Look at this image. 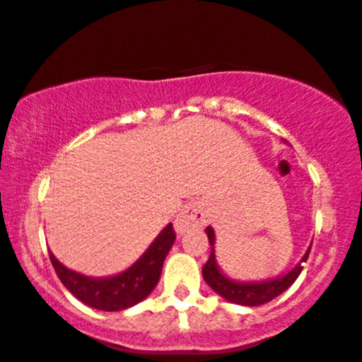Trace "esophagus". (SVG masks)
<instances>
[{
	"label": "esophagus",
	"instance_id": "34e87169",
	"mask_svg": "<svg viewBox=\"0 0 362 362\" xmlns=\"http://www.w3.org/2000/svg\"><path fill=\"white\" fill-rule=\"evenodd\" d=\"M206 223V208L202 202H191L180 211L174 220V228L177 233H185L191 228L203 227Z\"/></svg>",
	"mask_w": 362,
	"mask_h": 362
}]
</instances>
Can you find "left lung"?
Segmentation results:
<instances>
[{"mask_svg":"<svg viewBox=\"0 0 362 362\" xmlns=\"http://www.w3.org/2000/svg\"><path fill=\"white\" fill-rule=\"evenodd\" d=\"M205 232L208 235V240H210L211 252L206 264L203 266V278H205L208 286H210L215 293H218L222 298L237 305H245V307H259V305H264L267 301H271L276 298V296L281 295L283 291H286L300 276L301 269H303L301 262H307L310 249H312V245H310L307 252H305V256L301 257V261L293 267L290 273L278 276V278L273 279H266V281L240 283L227 278V276L220 271L215 259V232L211 227H206Z\"/></svg>","mask_w":362,"mask_h":362,"instance_id":"1","label":"left lung"}]
</instances>
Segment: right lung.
I'll list each match as a JSON object with an SVG mask.
<instances>
[{"label":"right lung","instance_id":"add662e5","mask_svg":"<svg viewBox=\"0 0 362 362\" xmlns=\"http://www.w3.org/2000/svg\"><path fill=\"white\" fill-rule=\"evenodd\" d=\"M174 240H176V232L173 223H169L140 259H137V262H134L123 273L110 278H89L67 269L55 259L52 252H49V256L61 283L79 301L103 312H120L140 303L151 295L159 283L164 259L171 250Z\"/></svg>","mask_w":362,"mask_h":362}]
</instances>
